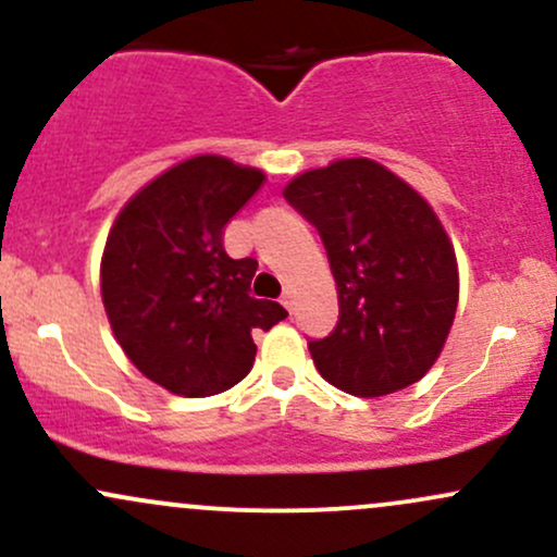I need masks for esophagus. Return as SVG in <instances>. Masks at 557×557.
Instances as JSON below:
<instances>
[{
  "label": "esophagus",
  "instance_id": "esophagus-1",
  "mask_svg": "<svg viewBox=\"0 0 557 557\" xmlns=\"http://www.w3.org/2000/svg\"><path fill=\"white\" fill-rule=\"evenodd\" d=\"M281 305H284V308L289 310V312H295V295H292L289 289H286L284 295H281Z\"/></svg>",
  "mask_w": 557,
  "mask_h": 557
}]
</instances>
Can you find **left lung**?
<instances>
[{
    "instance_id": "obj_1",
    "label": "left lung",
    "mask_w": 557,
    "mask_h": 557,
    "mask_svg": "<svg viewBox=\"0 0 557 557\" xmlns=\"http://www.w3.org/2000/svg\"><path fill=\"white\" fill-rule=\"evenodd\" d=\"M326 247L339 321L308 342L321 376L358 397L416 384L458 308V262L434 210L379 162H331L286 186Z\"/></svg>"
}]
</instances>
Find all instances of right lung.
Instances as JSON below:
<instances>
[{
	"label": "right lung",
	"mask_w": 557,
	"mask_h": 557,
	"mask_svg": "<svg viewBox=\"0 0 557 557\" xmlns=\"http://www.w3.org/2000/svg\"><path fill=\"white\" fill-rule=\"evenodd\" d=\"M262 173L202 154L147 184L117 215L102 258V299L123 352L181 397H210L247 376L252 329L286 310L249 295L258 260L228 258L223 228Z\"/></svg>",
	"instance_id": "add662e5"
}]
</instances>
